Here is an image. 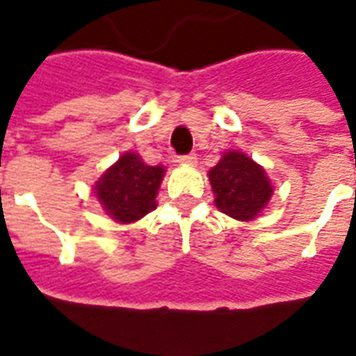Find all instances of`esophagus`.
Listing matches in <instances>:
<instances>
[{
  "label": "esophagus",
  "mask_w": 356,
  "mask_h": 356,
  "mask_svg": "<svg viewBox=\"0 0 356 356\" xmlns=\"http://www.w3.org/2000/svg\"><path fill=\"white\" fill-rule=\"evenodd\" d=\"M176 161L180 163V165H189V167H191V165L197 163V156H195V154H188V156H180Z\"/></svg>",
  "instance_id": "esophagus-1"
}]
</instances>
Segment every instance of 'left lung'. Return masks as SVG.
<instances>
[{
    "label": "left lung",
    "mask_w": 356,
    "mask_h": 356,
    "mask_svg": "<svg viewBox=\"0 0 356 356\" xmlns=\"http://www.w3.org/2000/svg\"><path fill=\"white\" fill-rule=\"evenodd\" d=\"M208 180L216 208L238 221L261 216L274 195L266 170L240 149L223 152L218 165L208 170Z\"/></svg>",
    "instance_id": "obj_1"
}]
</instances>
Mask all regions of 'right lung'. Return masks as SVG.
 I'll return each instance as SVG.
<instances>
[{
    "label": "right lung",
    "instance_id": "obj_1",
    "mask_svg": "<svg viewBox=\"0 0 356 356\" xmlns=\"http://www.w3.org/2000/svg\"><path fill=\"white\" fill-rule=\"evenodd\" d=\"M165 172L163 165L152 167L135 152H125L95 181L93 195L114 221L135 223L156 210Z\"/></svg>",
    "mask_w": 356,
    "mask_h": 356
}]
</instances>
